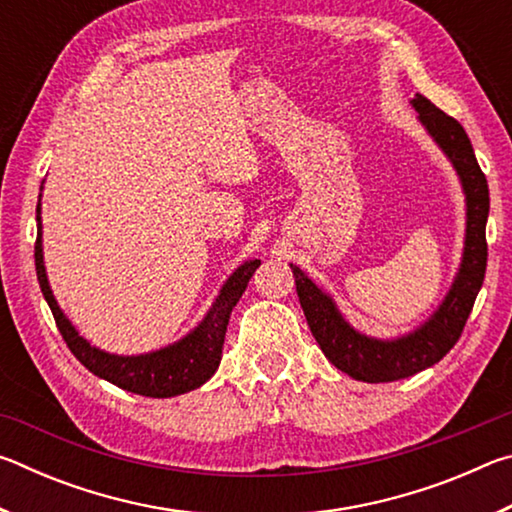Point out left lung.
<instances>
[{"label":"left lung","mask_w":512,"mask_h":512,"mask_svg":"<svg viewBox=\"0 0 512 512\" xmlns=\"http://www.w3.org/2000/svg\"><path fill=\"white\" fill-rule=\"evenodd\" d=\"M413 106L418 110L422 124L433 135V140L443 146L449 160L454 162L467 194L465 255L461 273H458L443 307L415 334L404 336L400 341H375L354 332L336 311L334 302L298 266H291L293 275H296L302 311H305L311 334L318 341L320 350L345 375L368 381V384L411 377L443 359L461 339L474 300L481 291L485 266H488L485 221H488L490 210V192L485 173L476 162L470 137L454 117L433 106L422 94L413 99Z\"/></svg>","instance_id":"1"}]
</instances>
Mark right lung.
Segmentation results:
<instances>
[{
	"instance_id": "1",
	"label": "right lung",
	"mask_w": 512,
	"mask_h": 512,
	"mask_svg": "<svg viewBox=\"0 0 512 512\" xmlns=\"http://www.w3.org/2000/svg\"><path fill=\"white\" fill-rule=\"evenodd\" d=\"M36 221H38V237H36V273L38 282L45 296L47 305L54 314L56 327L67 348L79 359L85 368L94 375L110 381L119 388H124L128 393H137L144 397H173L194 391L201 384L210 379L216 368L221 363L223 354V341H225V329H228L230 311L237 305L241 293L246 291L248 280L257 271V266L262 264L259 259L246 262L239 266L225 287L221 296L216 298L214 307L205 320L198 325L192 334L185 336L183 341L169 348L142 354V357H115V354L101 352L92 348L88 341H83L76 329L69 325V320L63 316V311L58 309L54 296H51L45 264H42V230H40V203L36 207Z\"/></svg>"
}]
</instances>
